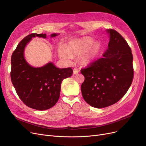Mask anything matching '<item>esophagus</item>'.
<instances>
[{
	"mask_svg": "<svg viewBox=\"0 0 146 146\" xmlns=\"http://www.w3.org/2000/svg\"><path fill=\"white\" fill-rule=\"evenodd\" d=\"M79 73V70H78L77 68H74V69H73V73H74V74H77V73Z\"/></svg>",
	"mask_w": 146,
	"mask_h": 146,
	"instance_id": "esophagus-1",
	"label": "esophagus"
}]
</instances>
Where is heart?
Wrapping results in <instances>:
<instances>
[{"instance_id": "heart-1", "label": "heart", "mask_w": 146, "mask_h": 146, "mask_svg": "<svg viewBox=\"0 0 146 146\" xmlns=\"http://www.w3.org/2000/svg\"><path fill=\"white\" fill-rule=\"evenodd\" d=\"M93 40L89 37L83 38L80 40H76L69 44L66 48V52L68 54L67 55L66 52L63 50H60L59 51V55L61 58L66 60H69L72 57L75 56H81L88 50L90 46L92 44ZM98 47V44H96L95 47V50H96ZM94 52H95V51ZM93 52L88 53L85 56H84L82 58V62L84 64H88L90 63L91 56Z\"/></svg>"}]
</instances>
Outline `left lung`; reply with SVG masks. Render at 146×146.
<instances>
[{
  "label": "left lung",
  "instance_id": "obj_1",
  "mask_svg": "<svg viewBox=\"0 0 146 146\" xmlns=\"http://www.w3.org/2000/svg\"><path fill=\"white\" fill-rule=\"evenodd\" d=\"M106 31L110 39L103 57L80 71L85 76L81 86L83 99L96 108L119 101L127 93L134 77L131 48L117 31L109 29Z\"/></svg>",
  "mask_w": 146,
  "mask_h": 146
}]
</instances>
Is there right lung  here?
I'll list each match as a JSON object with an SVG mask.
<instances>
[{
    "instance_id": "add662e5",
    "label": "right lung",
    "mask_w": 146,
    "mask_h": 146,
    "mask_svg": "<svg viewBox=\"0 0 146 146\" xmlns=\"http://www.w3.org/2000/svg\"><path fill=\"white\" fill-rule=\"evenodd\" d=\"M58 34H52L51 37ZM46 38V34H31L17 45L11 57V77L19 98L27 106L39 111L54 105L60 98L61 83L73 74L71 67L59 68L52 63L41 67H33L25 60L24 49L32 38Z\"/></svg>"
}]
</instances>
